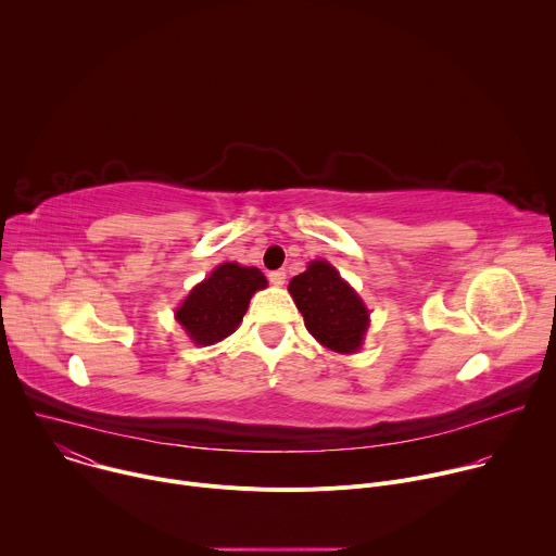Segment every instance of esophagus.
Segmentation results:
<instances>
[{"label": "esophagus", "mask_w": 556, "mask_h": 556, "mask_svg": "<svg viewBox=\"0 0 556 556\" xmlns=\"http://www.w3.org/2000/svg\"><path fill=\"white\" fill-rule=\"evenodd\" d=\"M268 279H270L273 286H283L286 283V270H273L268 275Z\"/></svg>", "instance_id": "esophagus-1"}]
</instances>
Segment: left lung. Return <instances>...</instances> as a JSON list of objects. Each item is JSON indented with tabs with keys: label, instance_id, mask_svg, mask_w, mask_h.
I'll list each match as a JSON object with an SVG mask.
<instances>
[{
	"label": "left lung",
	"instance_id": "1",
	"mask_svg": "<svg viewBox=\"0 0 556 556\" xmlns=\"http://www.w3.org/2000/svg\"><path fill=\"white\" fill-rule=\"evenodd\" d=\"M288 290L316 341L339 354L358 352L369 326V312L332 264L309 262L305 273L290 279Z\"/></svg>",
	"mask_w": 556,
	"mask_h": 556
}]
</instances>
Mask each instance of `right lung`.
<instances>
[{
    "label": "right lung",
    "instance_id": "right-lung-1",
    "mask_svg": "<svg viewBox=\"0 0 556 556\" xmlns=\"http://www.w3.org/2000/svg\"><path fill=\"white\" fill-rule=\"evenodd\" d=\"M268 281L260 268H247L235 262L219 264L202 283H198L176 319L195 345H213L242 324L251 296L266 288Z\"/></svg>",
    "mask_w": 556,
    "mask_h": 556
}]
</instances>
